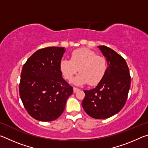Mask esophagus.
Listing matches in <instances>:
<instances>
[{
	"label": "esophagus",
	"mask_w": 148,
	"mask_h": 148,
	"mask_svg": "<svg viewBox=\"0 0 148 148\" xmlns=\"http://www.w3.org/2000/svg\"><path fill=\"white\" fill-rule=\"evenodd\" d=\"M79 89L76 88V87H74V88H73L74 92H77V91H79Z\"/></svg>",
	"instance_id": "34e87169"
}]
</instances>
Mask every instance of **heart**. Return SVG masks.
Segmentation results:
<instances>
[{
    "label": "heart",
    "instance_id": "1",
    "mask_svg": "<svg viewBox=\"0 0 148 148\" xmlns=\"http://www.w3.org/2000/svg\"><path fill=\"white\" fill-rule=\"evenodd\" d=\"M60 70L64 78L71 80L78 71L80 73L72 82L74 84L91 86L99 84L107 71L106 60L87 48H80L72 52L71 59H63L60 62Z\"/></svg>",
    "mask_w": 148,
    "mask_h": 148
}]
</instances>
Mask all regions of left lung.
Segmentation results:
<instances>
[{
	"instance_id": "left-lung-1",
	"label": "left lung",
	"mask_w": 148,
	"mask_h": 148,
	"mask_svg": "<svg viewBox=\"0 0 148 148\" xmlns=\"http://www.w3.org/2000/svg\"><path fill=\"white\" fill-rule=\"evenodd\" d=\"M106 57L108 66L104 76L96 87L84 91L82 101L85 112L95 119H106L123 108L131 86V76L125 60L110 47L98 46Z\"/></svg>"
}]
</instances>
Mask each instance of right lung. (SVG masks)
Here are the masks:
<instances>
[{
	"instance_id": "right-lung-1",
	"label": "right lung",
	"mask_w": 148,
	"mask_h": 148,
	"mask_svg": "<svg viewBox=\"0 0 148 148\" xmlns=\"http://www.w3.org/2000/svg\"><path fill=\"white\" fill-rule=\"evenodd\" d=\"M64 47L38 49L27 59L21 73L19 95L25 108L34 119L53 121L63 112L73 87L62 78L60 62Z\"/></svg>"
}]
</instances>
